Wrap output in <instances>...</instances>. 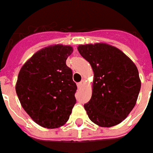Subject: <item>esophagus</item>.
I'll list each match as a JSON object with an SVG mask.
<instances>
[{
	"label": "esophagus",
	"mask_w": 153,
	"mask_h": 153,
	"mask_svg": "<svg viewBox=\"0 0 153 153\" xmlns=\"http://www.w3.org/2000/svg\"><path fill=\"white\" fill-rule=\"evenodd\" d=\"M84 84H85V81H84V80H82L80 82H78V83H77V87H78V88H81L83 86Z\"/></svg>",
	"instance_id": "1"
}]
</instances>
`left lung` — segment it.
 Listing matches in <instances>:
<instances>
[{
	"mask_svg": "<svg viewBox=\"0 0 153 153\" xmlns=\"http://www.w3.org/2000/svg\"><path fill=\"white\" fill-rule=\"evenodd\" d=\"M79 53L93 68V93L84 104L89 119L101 127L121 123L136 105L141 80L135 63L105 43L80 45Z\"/></svg>",
	"mask_w": 153,
	"mask_h": 153,
	"instance_id": "obj_1",
	"label": "left lung"
}]
</instances>
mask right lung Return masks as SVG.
I'll list each match as a JSON object with an SVG mask.
<instances>
[{"instance_id": "add662e5", "label": "right lung", "mask_w": 153, "mask_h": 153, "mask_svg": "<svg viewBox=\"0 0 153 153\" xmlns=\"http://www.w3.org/2000/svg\"><path fill=\"white\" fill-rule=\"evenodd\" d=\"M70 45H54L37 51L22 66L16 93L22 107L33 121L47 129L64 126L76 102V85L65 61Z\"/></svg>"}]
</instances>
